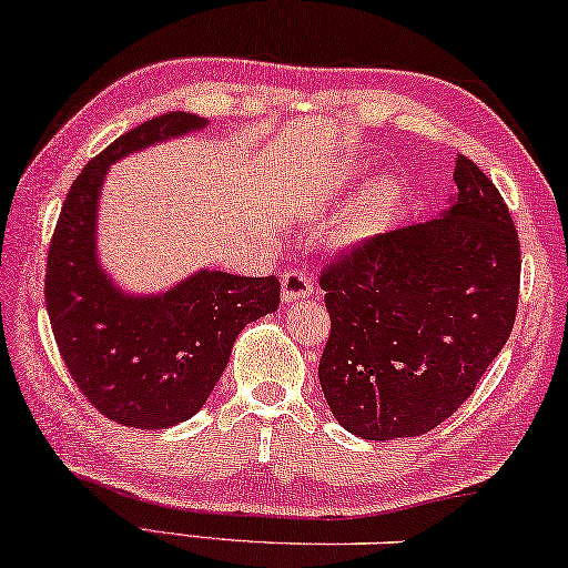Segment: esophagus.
Wrapping results in <instances>:
<instances>
[{"label":"esophagus","instance_id":"esophagus-1","mask_svg":"<svg viewBox=\"0 0 568 568\" xmlns=\"http://www.w3.org/2000/svg\"><path fill=\"white\" fill-rule=\"evenodd\" d=\"M312 294V274L304 268H290L282 276V296L284 304H294Z\"/></svg>","mask_w":568,"mask_h":568}]
</instances>
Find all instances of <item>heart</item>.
<instances>
[{
	"label": "heart",
	"instance_id": "obj_1",
	"mask_svg": "<svg viewBox=\"0 0 568 568\" xmlns=\"http://www.w3.org/2000/svg\"><path fill=\"white\" fill-rule=\"evenodd\" d=\"M396 200V187L390 182H378L368 193V197L363 200L361 211L355 213L351 229H347V239H363V235H368L375 225L386 221V215L394 211Z\"/></svg>",
	"mask_w": 568,
	"mask_h": 568
}]
</instances>
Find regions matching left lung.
<instances>
[{
  "label": "left lung",
  "mask_w": 568,
  "mask_h": 568,
  "mask_svg": "<svg viewBox=\"0 0 568 568\" xmlns=\"http://www.w3.org/2000/svg\"><path fill=\"white\" fill-rule=\"evenodd\" d=\"M320 386L339 426L383 442L432 432L475 394L518 310L520 243L465 154L439 217L375 235L322 268Z\"/></svg>",
  "instance_id": "obj_1"
}]
</instances>
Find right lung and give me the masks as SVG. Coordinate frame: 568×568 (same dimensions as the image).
<instances>
[{
  "label": "right lung",
  "mask_w": 568,
  "mask_h": 568,
  "mask_svg": "<svg viewBox=\"0 0 568 568\" xmlns=\"http://www.w3.org/2000/svg\"><path fill=\"white\" fill-rule=\"evenodd\" d=\"M205 124L172 111L119 136L75 178L50 241L45 304L65 368L103 416L134 429H168L195 416L241 329L278 307L276 276L203 268L146 296L121 292L95 256V215L111 164Z\"/></svg>",
  "instance_id": "obj_1"
}]
</instances>
